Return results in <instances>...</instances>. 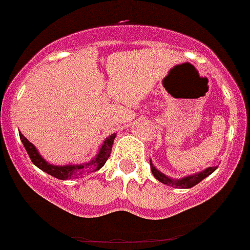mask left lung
Masks as SVG:
<instances>
[{"label": "left lung", "mask_w": 250, "mask_h": 250, "mask_svg": "<svg viewBox=\"0 0 250 250\" xmlns=\"http://www.w3.org/2000/svg\"><path fill=\"white\" fill-rule=\"evenodd\" d=\"M150 167H151L152 175L155 176V179H158L159 182H161L163 184H167L169 185V187L173 188H179V189H189V188H193L194 185L199 184L203 179H205L207 176L210 175L211 173H214L218 167H209L205 170H203V171H200V173L184 176V178L182 179H171L169 178V176L165 175V174L160 173V171L152 165L151 160H150Z\"/></svg>", "instance_id": "left-lung-1"}]
</instances>
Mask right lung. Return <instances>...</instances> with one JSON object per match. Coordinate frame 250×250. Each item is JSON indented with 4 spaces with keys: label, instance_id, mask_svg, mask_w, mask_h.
<instances>
[{
    "label": "right lung",
    "instance_id": "add662e5",
    "mask_svg": "<svg viewBox=\"0 0 250 250\" xmlns=\"http://www.w3.org/2000/svg\"><path fill=\"white\" fill-rule=\"evenodd\" d=\"M116 136V134H112L109 138H106L104 144L101 145L100 150H99L98 155L95 156L91 161L86 163V164H80V165H52L50 163L45 160L42 156L40 155L37 149L35 147V145L32 143L27 140L25 136L20 134V139H21L22 144L25 146L26 151H27L28 156H30L31 161L36 165L37 167L45 171V173L50 174L51 176L54 178L60 179V180H67V179L72 178H79V176H83L87 173H91V171H96V170L101 169L104 167V164L106 163V160L109 159L110 152H111L112 144H114V139Z\"/></svg>",
    "mask_w": 250,
    "mask_h": 250
}]
</instances>
